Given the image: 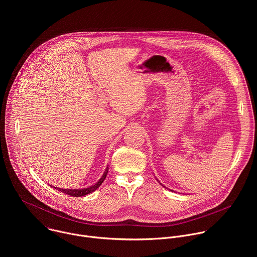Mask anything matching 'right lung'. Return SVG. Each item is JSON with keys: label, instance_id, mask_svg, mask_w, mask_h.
Masks as SVG:
<instances>
[{"label": "right lung", "instance_id": "1", "mask_svg": "<svg viewBox=\"0 0 257 257\" xmlns=\"http://www.w3.org/2000/svg\"><path fill=\"white\" fill-rule=\"evenodd\" d=\"M107 171H108V167H106V169H105L103 175H102L101 178L95 183V184L92 185V186H90V187H88V188H83V189H62V188H56V187H54V188H55V189H58L59 191H61V192H63V193H66V194H68V195H70V196L81 197V196H84V195H87V194L93 192L94 190H96V189L101 185V183L103 182V180L105 179V177H106V175H107Z\"/></svg>", "mask_w": 257, "mask_h": 257}]
</instances>
